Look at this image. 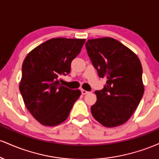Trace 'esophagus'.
Returning <instances> with one entry per match:
<instances>
[{
  "label": "esophagus",
  "instance_id": "obj_1",
  "mask_svg": "<svg viewBox=\"0 0 159 159\" xmlns=\"http://www.w3.org/2000/svg\"><path fill=\"white\" fill-rule=\"evenodd\" d=\"M81 93L83 94V95H85V94H87L88 93V91H87V90H84V89H81Z\"/></svg>",
  "mask_w": 159,
  "mask_h": 159
}]
</instances>
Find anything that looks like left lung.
I'll use <instances>...</instances> for the list:
<instances>
[{
    "instance_id": "1",
    "label": "left lung",
    "mask_w": 159,
    "mask_h": 159,
    "mask_svg": "<svg viewBox=\"0 0 159 159\" xmlns=\"http://www.w3.org/2000/svg\"><path fill=\"white\" fill-rule=\"evenodd\" d=\"M86 49L100 78L106 84L95 91L97 101L91 107L93 116L104 126L125 123L143 95V69L138 56L111 37L88 39Z\"/></svg>"
}]
</instances>
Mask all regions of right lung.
I'll use <instances>...</instances> for the list:
<instances>
[{"mask_svg":"<svg viewBox=\"0 0 159 159\" xmlns=\"http://www.w3.org/2000/svg\"><path fill=\"white\" fill-rule=\"evenodd\" d=\"M84 39L53 38L27 54L23 62L19 90L27 110L42 125L54 126L68 117L79 90L61 84Z\"/></svg>","mask_w":159,"mask_h":159,"instance_id":"obj_1","label":"right lung"}]
</instances>
